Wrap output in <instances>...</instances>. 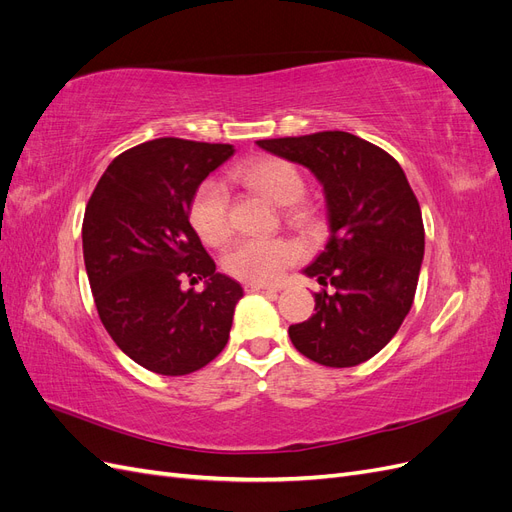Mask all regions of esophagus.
Masks as SVG:
<instances>
[{"instance_id":"34e87169","label":"esophagus","mask_w":512,"mask_h":512,"mask_svg":"<svg viewBox=\"0 0 512 512\" xmlns=\"http://www.w3.org/2000/svg\"><path fill=\"white\" fill-rule=\"evenodd\" d=\"M245 290L247 292H265V294H277L280 292V288H275V286H262V284H245Z\"/></svg>"}]
</instances>
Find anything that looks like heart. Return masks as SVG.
Segmentation results:
<instances>
[{
    "instance_id": "b5f03b06",
    "label": "heart",
    "mask_w": 512,
    "mask_h": 512,
    "mask_svg": "<svg viewBox=\"0 0 512 512\" xmlns=\"http://www.w3.org/2000/svg\"><path fill=\"white\" fill-rule=\"evenodd\" d=\"M235 179L277 207L294 205L303 194V177L290 162L260 158L237 168ZM190 222L207 245L220 247L232 235L228 192L220 181H205L190 203ZM299 258V247L286 239H243L224 256V269L241 282L269 284Z\"/></svg>"
}]
</instances>
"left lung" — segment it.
<instances>
[{"label": "left lung", "instance_id": "left-lung-1", "mask_svg": "<svg viewBox=\"0 0 512 512\" xmlns=\"http://www.w3.org/2000/svg\"><path fill=\"white\" fill-rule=\"evenodd\" d=\"M305 166L322 185L329 239L303 269L322 286L316 314L288 335L307 359L327 367L365 363L408 316L425 254L421 207L389 153L348 132L256 141Z\"/></svg>", "mask_w": 512, "mask_h": 512}]
</instances>
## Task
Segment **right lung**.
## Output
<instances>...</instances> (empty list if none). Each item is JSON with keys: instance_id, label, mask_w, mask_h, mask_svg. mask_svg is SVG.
I'll return each mask as SVG.
<instances>
[{"instance_id": "obj_1", "label": "right lung", "mask_w": 512, "mask_h": 512, "mask_svg": "<svg viewBox=\"0 0 512 512\" xmlns=\"http://www.w3.org/2000/svg\"><path fill=\"white\" fill-rule=\"evenodd\" d=\"M232 153V145L156 138L108 164L87 203L83 258L100 320L153 374H192L228 342L243 288L215 271L190 203ZM183 279H205L206 288L183 291Z\"/></svg>"}]
</instances>
